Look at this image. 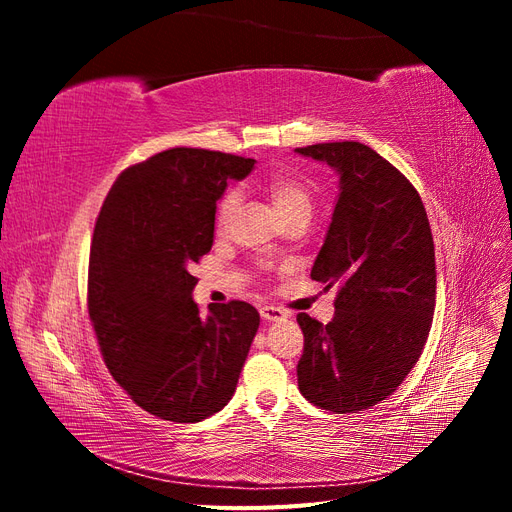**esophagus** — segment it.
<instances>
[{
  "label": "esophagus",
  "mask_w": 512,
  "mask_h": 512,
  "mask_svg": "<svg viewBox=\"0 0 512 512\" xmlns=\"http://www.w3.org/2000/svg\"><path fill=\"white\" fill-rule=\"evenodd\" d=\"M260 316H262V320L275 322V320H284L286 312H284V309H280V307H275V305H262L260 307Z\"/></svg>",
  "instance_id": "34e87169"
}]
</instances>
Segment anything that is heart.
<instances>
[{
    "mask_svg": "<svg viewBox=\"0 0 512 512\" xmlns=\"http://www.w3.org/2000/svg\"><path fill=\"white\" fill-rule=\"evenodd\" d=\"M265 190L271 198L275 211L280 213V218H288V215L297 211H312V192H309L307 181L292 173V170H277L265 179ZM237 209V194L230 192L222 198L218 209V226L224 230L230 224L232 213Z\"/></svg>",
    "mask_w": 512,
    "mask_h": 512,
    "instance_id": "heart-1",
    "label": "heart"
}]
</instances>
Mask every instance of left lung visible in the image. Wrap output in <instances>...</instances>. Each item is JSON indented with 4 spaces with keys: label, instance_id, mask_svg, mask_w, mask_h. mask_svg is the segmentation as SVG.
Segmentation results:
<instances>
[{
    "label": "left lung",
    "instance_id": "left-lung-1",
    "mask_svg": "<svg viewBox=\"0 0 512 512\" xmlns=\"http://www.w3.org/2000/svg\"><path fill=\"white\" fill-rule=\"evenodd\" d=\"M339 177L333 218L312 280L339 284L335 316L307 314L299 391L335 414L376 406L397 391L421 356L436 305V254L414 185L363 143L294 149Z\"/></svg>",
    "mask_w": 512,
    "mask_h": 512
}]
</instances>
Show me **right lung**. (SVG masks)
<instances>
[{"label": "right lung", "instance_id": "1", "mask_svg": "<svg viewBox=\"0 0 512 512\" xmlns=\"http://www.w3.org/2000/svg\"><path fill=\"white\" fill-rule=\"evenodd\" d=\"M252 158L175 147L117 177L89 254V318L104 363L136 406L198 423L235 395L260 324L230 301L200 316L192 267L213 245L215 205Z\"/></svg>", "mask_w": 512, "mask_h": 512}]
</instances>
